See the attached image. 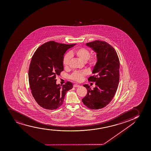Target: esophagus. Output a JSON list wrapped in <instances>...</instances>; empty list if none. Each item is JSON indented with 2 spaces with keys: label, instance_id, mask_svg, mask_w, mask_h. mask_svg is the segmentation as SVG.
<instances>
[{
  "label": "esophagus",
  "instance_id": "esophagus-1",
  "mask_svg": "<svg viewBox=\"0 0 151 151\" xmlns=\"http://www.w3.org/2000/svg\"><path fill=\"white\" fill-rule=\"evenodd\" d=\"M73 86H74V88H78V87H79V86H79V85H78V84H74V85Z\"/></svg>",
  "mask_w": 151,
  "mask_h": 151
}]
</instances>
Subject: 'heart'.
Returning <instances> with one entry per match:
<instances>
[{"instance_id": "obj_1", "label": "heart", "mask_w": 151, "mask_h": 151, "mask_svg": "<svg viewBox=\"0 0 151 151\" xmlns=\"http://www.w3.org/2000/svg\"><path fill=\"white\" fill-rule=\"evenodd\" d=\"M71 56H76L79 60L82 62H87L88 65L91 68L95 67L97 65L98 60L97 53H95L91 55V52L88 49L80 47L71 51L70 53H67L64 55L63 59V64L64 67L67 68L69 66ZM87 74L88 72L86 71L82 72L76 71L72 74L70 77L72 80L80 82L83 80L84 77Z\"/></svg>"}]
</instances>
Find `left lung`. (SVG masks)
<instances>
[{
  "label": "left lung",
  "instance_id": "1",
  "mask_svg": "<svg viewBox=\"0 0 151 151\" xmlns=\"http://www.w3.org/2000/svg\"><path fill=\"white\" fill-rule=\"evenodd\" d=\"M86 45L95 51L98 55L97 65L93 68L94 75L89 77V81L96 82L91 89L88 84L83 86L88 91L82 102L91 109H101L113 99L119 80V60L114 47L105 41L96 40Z\"/></svg>",
  "mask_w": 151,
  "mask_h": 151
}]
</instances>
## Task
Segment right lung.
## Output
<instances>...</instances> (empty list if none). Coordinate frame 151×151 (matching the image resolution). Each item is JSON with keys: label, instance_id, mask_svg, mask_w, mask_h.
<instances>
[{"label": "right lung", "instance_id": "right-lung-1", "mask_svg": "<svg viewBox=\"0 0 151 151\" xmlns=\"http://www.w3.org/2000/svg\"><path fill=\"white\" fill-rule=\"evenodd\" d=\"M76 45L49 41L41 45L32 57L28 71V79L32 95L40 106L55 110L63 104L65 94L73 88L67 81L56 84V77L63 70V59L68 49Z\"/></svg>", "mask_w": 151, "mask_h": 151}]
</instances>
